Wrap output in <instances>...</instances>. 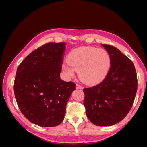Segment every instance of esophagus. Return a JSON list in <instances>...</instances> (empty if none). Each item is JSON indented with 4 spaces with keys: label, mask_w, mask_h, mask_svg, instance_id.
Returning a JSON list of instances; mask_svg holds the SVG:
<instances>
[{
    "label": "esophagus",
    "mask_w": 147,
    "mask_h": 147,
    "mask_svg": "<svg viewBox=\"0 0 147 147\" xmlns=\"http://www.w3.org/2000/svg\"><path fill=\"white\" fill-rule=\"evenodd\" d=\"M76 89H83V86H81V85H80V84H76Z\"/></svg>",
    "instance_id": "obj_1"
}]
</instances>
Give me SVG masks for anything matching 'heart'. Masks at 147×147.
Returning <instances> with one entry per match:
<instances>
[{"mask_svg":"<svg viewBox=\"0 0 147 147\" xmlns=\"http://www.w3.org/2000/svg\"><path fill=\"white\" fill-rule=\"evenodd\" d=\"M62 69L67 78L78 72L80 79L88 84H96L107 76L111 66V57L107 50L94 47H81L71 51Z\"/></svg>","mask_w":147,"mask_h":147,"instance_id":"1","label":"heart"}]
</instances>
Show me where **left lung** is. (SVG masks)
<instances>
[{"label":"left lung","mask_w":147,"mask_h":147,"mask_svg":"<svg viewBox=\"0 0 147 147\" xmlns=\"http://www.w3.org/2000/svg\"><path fill=\"white\" fill-rule=\"evenodd\" d=\"M111 57V67L101 83L84 88V106L87 117L100 127L120 122L130 111L137 91L138 81L132 61L120 50L102 44Z\"/></svg>","instance_id":"obj_1"}]
</instances>
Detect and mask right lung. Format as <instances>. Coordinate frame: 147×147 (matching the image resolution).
Here are the masks:
<instances>
[{
  "mask_svg": "<svg viewBox=\"0 0 147 147\" xmlns=\"http://www.w3.org/2000/svg\"><path fill=\"white\" fill-rule=\"evenodd\" d=\"M65 42H49L33 51L17 69L16 100L24 116L37 125L52 127L64 120L76 84L60 78Z\"/></svg>",
  "mask_w": 147,
  "mask_h": 147,
  "instance_id": "add662e5",
  "label": "right lung"
}]
</instances>
